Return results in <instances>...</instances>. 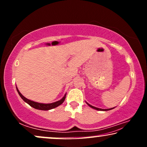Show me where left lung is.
<instances>
[{
	"mask_svg": "<svg viewBox=\"0 0 147 147\" xmlns=\"http://www.w3.org/2000/svg\"><path fill=\"white\" fill-rule=\"evenodd\" d=\"M86 104H87L88 105L90 106V107H91L92 108H93V109H95V110H100V111H108V110H112V109H113V108H109V109H102V108H96V107H95V106H93L90 105V104H88V102H86Z\"/></svg>",
	"mask_w": 147,
	"mask_h": 147,
	"instance_id": "1",
	"label": "left lung"
}]
</instances>
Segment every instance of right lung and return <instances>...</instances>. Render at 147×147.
I'll list each match as a JSON object with an SVG mask.
<instances>
[{"mask_svg":"<svg viewBox=\"0 0 147 147\" xmlns=\"http://www.w3.org/2000/svg\"><path fill=\"white\" fill-rule=\"evenodd\" d=\"M16 88H17V92L19 93V96H21V98L26 102V103H27L29 105L31 106V107L35 108V109L40 110H49L53 109V108L57 107V106L61 105V104L64 102V100H65V96H66V94H65L61 100H58V101H57V102H53V103H49V104L39 103V102L32 101V100H29V99H27V98H26L25 96L22 95L21 92H19V90H18L17 87H16Z\"/></svg>","mask_w":147,"mask_h":147,"instance_id":"1","label":"right lung"}]
</instances>
